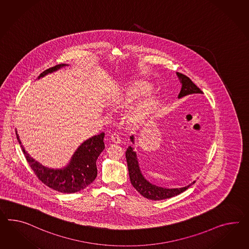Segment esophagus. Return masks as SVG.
<instances>
[{"mask_svg": "<svg viewBox=\"0 0 249 249\" xmlns=\"http://www.w3.org/2000/svg\"><path fill=\"white\" fill-rule=\"evenodd\" d=\"M111 140L113 141L115 143H120L121 142V136L118 133H113L111 135Z\"/></svg>", "mask_w": 249, "mask_h": 249, "instance_id": "obj_1", "label": "esophagus"}]
</instances>
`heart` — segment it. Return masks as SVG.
<instances>
[{"label": "heart", "instance_id": "obj_1", "mask_svg": "<svg viewBox=\"0 0 249 249\" xmlns=\"http://www.w3.org/2000/svg\"><path fill=\"white\" fill-rule=\"evenodd\" d=\"M149 90H150V88L146 85H143V84H139L135 87L130 88V89L126 91L125 95L120 96L117 99L116 105H120L123 107H127L128 105L134 102V100L136 98H138L139 96H142V95H146L147 93L149 92ZM149 104L147 103L142 107H146Z\"/></svg>", "mask_w": 249, "mask_h": 249}]
</instances>
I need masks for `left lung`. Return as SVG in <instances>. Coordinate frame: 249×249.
Returning <instances> with one entry per match:
<instances>
[{
  "label": "left lung",
  "instance_id": "8db88e82",
  "mask_svg": "<svg viewBox=\"0 0 249 249\" xmlns=\"http://www.w3.org/2000/svg\"><path fill=\"white\" fill-rule=\"evenodd\" d=\"M177 76L180 80V83L182 84L181 89L178 94V98L183 97L187 95H192V94H202V91L192 82L190 77L178 72H177ZM131 141L134 142V136H131ZM125 157L127 161L128 171H129L131 183L134 186V189L144 198L153 199V200L172 198L180 194L181 192H185L191 185L194 184L196 182V181H193L192 184L188 185L183 188H179V189H166V188L155 186L147 181L144 177L142 175L137 157H136V153H134L132 147H128L125 152Z\"/></svg>",
  "mask_w": 249,
  "mask_h": 249
}]
</instances>
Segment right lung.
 <instances>
[{
  "mask_svg": "<svg viewBox=\"0 0 249 249\" xmlns=\"http://www.w3.org/2000/svg\"><path fill=\"white\" fill-rule=\"evenodd\" d=\"M64 66V64H58L50 68L43 71L38 76V78ZM16 135L32 171L42 183L52 190L62 193H74L87 188L96 178V159L105 149V133L96 134L85 141L72 156L70 164L60 170L49 169L39 164L25 152L17 133Z\"/></svg>",
  "mask_w": 249,
  "mask_h": 249,
  "instance_id": "obj_1",
  "label": "right lung"
}]
</instances>
